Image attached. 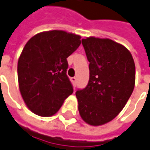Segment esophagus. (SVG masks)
Wrapping results in <instances>:
<instances>
[{
    "label": "esophagus",
    "mask_w": 150,
    "mask_h": 150,
    "mask_svg": "<svg viewBox=\"0 0 150 150\" xmlns=\"http://www.w3.org/2000/svg\"><path fill=\"white\" fill-rule=\"evenodd\" d=\"M71 81H72L74 84H76V82H77V77H71Z\"/></svg>",
    "instance_id": "1"
}]
</instances>
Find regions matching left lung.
I'll return each mask as SVG.
<instances>
[{
  "label": "left lung",
  "mask_w": 150,
  "mask_h": 150,
  "mask_svg": "<svg viewBox=\"0 0 150 150\" xmlns=\"http://www.w3.org/2000/svg\"><path fill=\"white\" fill-rule=\"evenodd\" d=\"M82 44L89 61V82L76 91L82 119L93 126L106 124L125 107L135 83L133 57L110 39L87 37Z\"/></svg>",
  "instance_id": "obj_1"
}]
</instances>
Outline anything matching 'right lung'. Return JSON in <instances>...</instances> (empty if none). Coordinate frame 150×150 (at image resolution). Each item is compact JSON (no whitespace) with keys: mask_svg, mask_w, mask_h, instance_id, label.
Returning a JSON list of instances; mask_svg holds the SVG:
<instances>
[{"mask_svg":"<svg viewBox=\"0 0 150 150\" xmlns=\"http://www.w3.org/2000/svg\"><path fill=\"white\" fill-rule=\"evenodd\" d=\"M80 39L63 30L44 31L25 45L17 65L19 88L35 115H54L73 92L67 76V59L81 45Z\"/></svg>","mask_w":150,"mask_h":150,"instance_id":"right-lung-1","label":"right lung"}]
</instances>
